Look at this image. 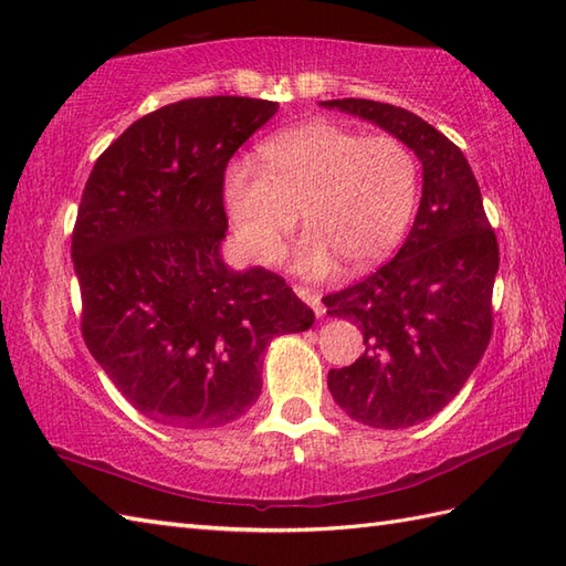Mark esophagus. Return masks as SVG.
<instances>
[{
	"label": "esophagus",
	"mask_w": 566,
	"mask_h": 566,
	"mask_svg": "<svg viewBox=\"0 0 566 566\" xmlns=\"http://www.w3.org/2000/svg\"><path fill=\"white\" fill-rule=\"evenodd\" d=\"M296 296L298 298H302V302L304 304H308L311 308H314V314L316 316H323V311H326V308H323V304H321V296L314 292V290H306V286H296Z\"/></svg>",
	"instance_id": "esophagus-1"
}]
</instances>
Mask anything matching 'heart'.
<instances>
[{"instance_id": "b5f03b06", "label": "heart", "mask_w": 566, "mask_h": 566, "mask_svg": "<svg viewBox=\"0 0 566 566\" xmlns=\"http://www.w3.org/2000/svg\"><path fill=\"white\" fill-rule=\"evenodd\" d=\"M260 167H226L223 207L250 260L272 264L302 211L306 235L294 268L321 276L338 260L347 272L389 258L413 221L420 170L401 138L365 136L333 122H311L268 138Z\"/></svg>"}]
</instances>
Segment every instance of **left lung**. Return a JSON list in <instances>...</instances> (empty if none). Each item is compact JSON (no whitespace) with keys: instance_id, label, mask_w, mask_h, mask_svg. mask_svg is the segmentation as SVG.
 I'll return each mask as SVG.
<instances>
[{"instance_id":"left-lung-1","label":"left lung","mask_w":566,"mask_h":566,"mask_svg":"<svg viewBox=\"0 0 566 566\" xmlns=\"http://www.w3.org/2000/svg\"><path fill=\"white\" fill-rule=\"evenodd\" d=\"M401 138L423 163V197L406 243L387 264L323 296L328 316L363 328L365 355L328 371L343 411L369 428L399 430L440 413L482 359L494 328L499 243L462 150L401 106L331 99Z\"/></svg>"}]
</instances>
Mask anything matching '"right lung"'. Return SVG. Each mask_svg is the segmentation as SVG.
Listing matches in <instances>:
<instances>
[{"instance_id":"right-lung-1","label":"right lung","mask_w":566,"mask_h":566,"mask_svg":"<svg viewBox=\"0 0 566 566\" xmlns=\"http://www.w3.org/2000/svg\"><path fill=\"white\" fill-rule=\"evenodd\" d=\"M276 109L250 97L167 104L130 124L84 185L72 231L82 338L155 423H231L258 401L272 338L314 326L280 274L221 260L228 160Z\"/></svg>"}]
</instances>
